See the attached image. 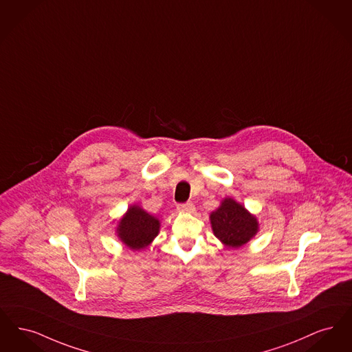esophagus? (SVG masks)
Masks as SVG:
<instances>
[{
  "mask_svg": "<svg viewBox=\"0 0 352 352\" xmlns=\"http://www.w3.org/2000/svg\"><path fill=\"white\" fill-rule=\"evenodd\" d=\"M177 210L182 213H195L196 208L192 202H186V204H180L177 205Z\"/></svg>",
  "mask_w": 352,
  "mask_h": 352,
  "instance_id": "obj_1",
  "label": "esophagus"
}]
</instances>
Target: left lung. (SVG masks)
Returning a JSON list of instances; mask_svg holds the SVG:
<instances>
[{"label":"left lung","instance_id":"left-lung-1","mask_svg":"<svg viewBox=\"0 0 352 352\" xmlns=\"http://www.w3.org/2000/svg\"><path fill=\"white\" fill-rule=\"evenodd\" d=\"M210 225L215 238L226 248H241L259 231L256 215L250 213L241 202L225 197L210 213Z\"/></svg>","mask_w":352,"mask_h":352}]
</instances>
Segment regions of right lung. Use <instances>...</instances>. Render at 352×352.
I'll use <instances>...</instances> for the list:
<instances>
[{
    "instance_id": "right-lung-1",
    "label": "right lung",
    "mask_w": 352,
    "mask_h": 352,
    "mask_svg": "<svg viewBox=\"0 0 352 352\" xmlns=\"http://www.w3.org/2000/svg\"><path fill=\"white\" fill-rule=\"evenodd\" d=\"M160 231L157 217L147 213L137 204L130 205L120 218L116 232L124 247L140 251L151 245Z\"/></svg>"
}]
</instances>
